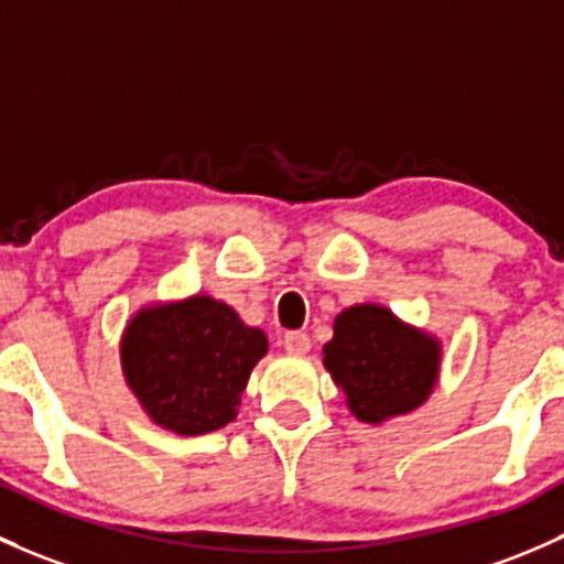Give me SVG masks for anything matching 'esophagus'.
<instances>
[{
    "mask_svg": "<svg viewBox=\"0 0 564 564\" xmlns=\"http://www.w3.org/2000/svg\"><path fill=\"white\" fill-rule=\"evenodd\" d=\"M283 348H286L289 354H294V357H305V354L311 351V337H307L305 332H286Z\"/></svg>",
    "mask_w": 564,
    "mask_h": 564,
    "instance_id": "esophagus-1",
    "label": "esophagus"
}]
</instances>
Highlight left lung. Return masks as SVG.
Wrapping results in <instances>:
<instances>
[{
    "label": "left lung",
    "mask_w": 564,
    "mask_h": 564,
    "mask_svg": "<svg viewBox=\"0 0 564 564\" xmlns=\"http://www.w3.org/2000/svg\"><path fill=\"white\" fill-rule=\"evenodd\" d=\"M322 354L348 411L365 424H383L424 405L443 359L435 335L411 327L376 302L337 313Z\"/></svg>",
    "instance_id": "1"
}]
</instances>
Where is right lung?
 <instances>
[{
  "label": "right lung",
  "mask_w": 564,
  "mask_h": 564,
  "mask_svg": "<svg viewBox=\"0 0 564 564\" xmlns=\"http://www.w3.org/2000/svg\"><path fill=\"white\" fill-rule=\"evenodd\" d=\"M121 370L153 424L207 435L237 419L267 335L210 294L145 305L121 335Z\"/></svg>",
  "instance_id": "right-lung-1"
}]
</instances>
